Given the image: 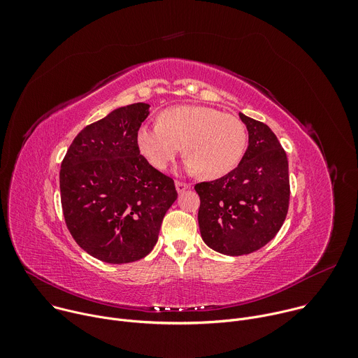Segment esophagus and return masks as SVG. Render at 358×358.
<instances>
[{
	"label": "esophagus",
	"instance_id": "obj_1",
	"mask_svg": "<svg viewBox=\"0 0 358 358\" xmlns=\"http://www.w3.org/2000/svg\"><path fill=\"white\" fill-rule=\"evenodd\" d=\"M176 188H177V192H178V194H181V192H184L187 188H189V184H187V182H181V181H177V182H176Z\"/></svg>",
	"mask_w": 358,
	"mask_h": 358
}]
</instances>
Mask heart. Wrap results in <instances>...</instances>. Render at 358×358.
<instances>
[{"label": "heart", "mask_w": 358, "mask_h": 358, "mask_svg": "<svg viewBox=\"0 0 358 358\" xmlns=\"http://www.w3.org/2000/svg\"><path fill=\"white\" fill-rule=\"evenodd\" d=\"M248 131L242 120L221 110L184 105L163 110L157 124H141L136 134L140 155L157 170H166L180 155L185 169L208 180L231 173L246 150Z\"/></svg>", "instance_id": "heart-1"}]
</instances>
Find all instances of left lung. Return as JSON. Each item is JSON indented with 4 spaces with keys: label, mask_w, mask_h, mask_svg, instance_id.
<instances>
[{
    "label": "left lung",
    "mask_w": 358,
    "mask_h": 358,
    "mask_svg": "<svg viewBox=\"0 0 358 358\" xmlns=\"http://www.w3.org/2000/svg\"><path fill=\"white\" fill-rule=\"evenodd\" d=\"M249 134L245 155L227 176L199 182L198 224L211 249L241 257L275 238L289 208V164L275 133L239 113Z\"/></svg>",
    "instance_id": "8db88e82"
}]
</instances>
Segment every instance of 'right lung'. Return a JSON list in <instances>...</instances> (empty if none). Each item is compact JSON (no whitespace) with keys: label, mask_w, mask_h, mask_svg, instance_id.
Segmentation results:
<instances>
[{"label":"right lung","mask_w":358,"mask_h":358,"mask_svg":"<svg viewBox=\"0 0 358 358\" xmlns=\"http://www.w3.org/2000/svg\"><path fill=\"white\" fill-rule=\"evenodd\" d=\"M148 108L123 106L86 126L61 166L66 227L83 250L106 264L147 257L177 199L173 178L150 166L136 144Z\"/></svg>","instance_id":"right-lung-1"}]
</instances>
